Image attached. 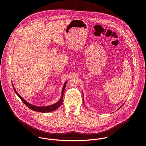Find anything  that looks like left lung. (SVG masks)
<instances>
[{
    "label": "left lung",
    "instance_id": "8db88e82",
    "mask_svg": "<svg viewBox=\"0 0 146 146\" xmlns=\"http://www.w3.org/2000/svg\"><path fill=\"white\" fill-rule=\"evenodd\" d=\"M122 106H123V105H122V106H121V107H120V108H121V107H122ZM120 108H119V109H120ZM119 109H118V110H119Z\"/></svg>",
    "mask_w": 146,
    "mask_h": 146
}]
</instances>
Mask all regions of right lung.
<instances>
[{
    "label": "right lung",
    "instance_id": "obj_1",
    "mask_svg": "<svg viewBox=\"0 0 146 146\" xmlns=\"http://www.w3.org/2000/svg\"><path fill=\"white\" fill-rule=\"evenodd\" d=\"M66 82H65V83L63 85V87L62 88V96H61V98H60V100H59L58 102H57V103L54 104H52V105H50V106H45V107H39V106H34V105H33V104H29V102H27L26 101H25L21 96L17 92V91L16 90V89H15V87L13 86V88L15 92V93H16V94L19 97V98L21 99V101L26 104V106L29 107L30 109L33 110V111H38V112H43V113H45V112H50V111H54L55 110L57 109L60 106H61V104H62L63 102V93H64V89H65V87H66Z\"/></svg>",
    "mask_w": 146,
    "mask_h": 146
}]
</instances>
